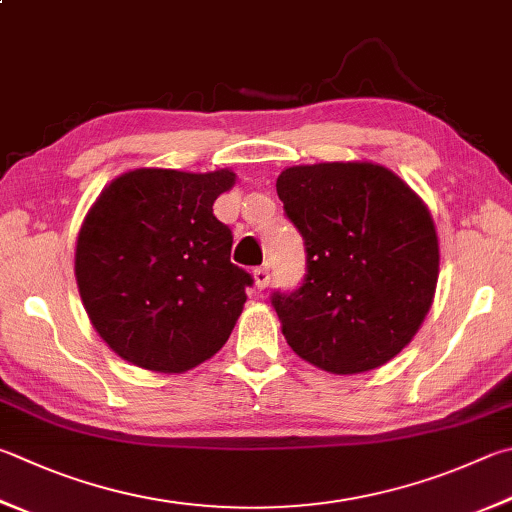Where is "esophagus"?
<instances>
[{
    "label": "esophagus",
    "instance_id": "esophagus-1",
    "mask_svg": "<svg viewBox=\"0 0 512 512\" xmlns=\"http://www.w3.org/2000/svg\"><path fill=\"white\" fill-rule=\"evenodd\" d=\"M253 277H255V286L257 291H264V288L268 286V282H271V273H268V268H255L253 271Z\"/></svg>",
    "mask_w": 512,
    "mask_h": 512
}]
</instances>
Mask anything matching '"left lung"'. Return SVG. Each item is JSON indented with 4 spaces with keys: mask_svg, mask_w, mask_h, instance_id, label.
<instances>
[{
    "mask_svg": "<svg viewBox=\"0 0 512 512\" xmlns=\"http://www.w3.org/2000/svg\"><path fill=\"white\" fill-rule=\"evenodd\" d=\"M306 273L271 304L297 356L331 374L376 369L432 306L439 241L423 201L383 165L318 163L277 176Z\"/></svg>",
    "mask_w": 512,
    "mask_h": 512,
    "instance_id": "left-lung-1",
    "label": "left lung"
}]
</instances>
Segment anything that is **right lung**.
Masks as SVG:
<instances>
[{
	"label": "right lung",
	"instance_id": "1",
	"mask_svg": "<svg viewBox=\"0 0 512 512\" xmlns=\"http://www.w3.org/2000/svg\"><path fill=\"white\" fill-rule=\"evenodd\" d=\"M230 170L127 172L80 228L76 280L100 338L136 367L181 374L226 345L253 275L230 262L212 203Z\"/></svg>",
	"mask_w": 512,
	"mask_h": 512
}]
</instances>
